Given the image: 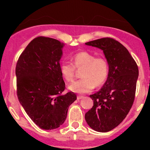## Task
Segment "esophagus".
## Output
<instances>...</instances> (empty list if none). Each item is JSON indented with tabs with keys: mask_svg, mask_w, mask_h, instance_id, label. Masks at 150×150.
<instances>
[{
	"mask_svg": "<svg viewBox=\"0 0 150 150\" xmlns=\"http://www.w3.org/2000/svg\"><path fill=\"white\" fill-rule=\"evenodd\" d=\"M84 98V96H77V99H78V100H80V99H83Z\"/></svg>",
	"mask_w": 150,
	"mask_h": 150,
	"instance_id": "esophagus-1",
	"label": "esophagus"
}]
</instances>
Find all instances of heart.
Here are the masks:
<instances>
[{"label":"heart","instance_id":"obj_1","mask_svg":"<svg viewBox=\"0 0 150 150\" xmlns=\"http://www.w3.org/2000/svg\"><path fill=\"white\" fill-rule=\"evenodd\" d=\"M73 63L63 61L60 64V72L68 82L75 78V67L83 68L82 79L75 81L69 86L74 92L86 93L91 91L94 87H99L104 83L109 74V64L105 58L96 57L88 51H79L72 56Z\"/></svg>","mask_w":150,"mask_h":150}]
</instances>
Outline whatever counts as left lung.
Listing matches in <instances>:
<instances>
[{
  "label": "left lung",
  "mask_w": 150,
  "mask_h": 150,
  "mask_svg": "<svg viewBox=\"0 0 150 150\" xmlns=\"http://www.w3.org/2000/svg\"><path fill=\"white\" fill-rule=\"evenodd\" d=\"M103 51L109 74L103 87L90 95L93 106L85 115L88 125L98 132L117 127L129 112L135 99L139 69L125 46L111 38L86 43Z\"/></svg>",
  "instance_id": "left-lung-1"
}]
</instances>
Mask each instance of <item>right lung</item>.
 Segmentation results:
<instances>
[{"instance_id": "right-lung-1", "label": "right lung", "mask_w": 150, "mask_h": 150, "mask_svg": "<svg viewBox=\"0 0 150 150\" xmlns=\"http://www.w3.org/2000/svg\"><path fill=\"white\" fill-rule=\"evenodd\" d=\"M63 46L64 43L56 39L35 38L16 63L18 99L31 120L44 130L62 125L69 105L77 99L72 91L62 93L65 83L59 61Z\"/></svg>"}]
</instances>
